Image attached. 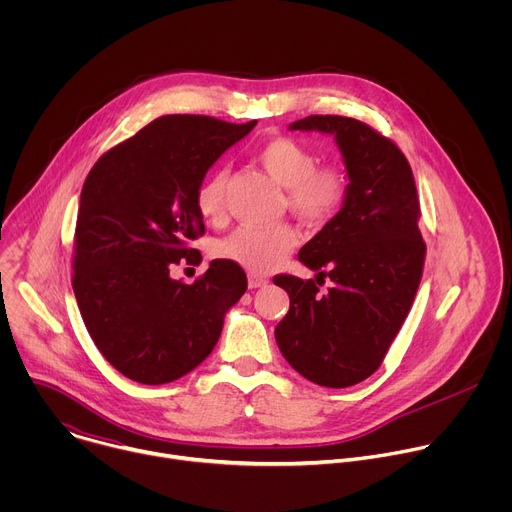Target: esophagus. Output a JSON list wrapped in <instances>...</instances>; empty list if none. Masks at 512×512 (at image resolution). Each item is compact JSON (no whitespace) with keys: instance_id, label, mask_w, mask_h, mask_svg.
<instances>
[{"instance_id":"34e87169","label":"esophagus","mask_w":512,"mask_h":512,"mask_svg":"<svg viewBox=\"0 0 512 512\" xmlns=\"http://www.w3.org/2000/svg\"><path fill=\"white\" fill-rule=\"evenodd\" d=\"M269 281L265 279V277H261V275H255V273H251L249 275V287L251 289H257V287H265Z\"/></svg>"}]
</instances>
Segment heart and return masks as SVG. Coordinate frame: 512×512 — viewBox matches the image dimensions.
<instances>
[{"mask_svg": "<svg viewBox=\"0 0 512 512\" xmlns=\"http://www.w3.org/2000/svg\"><path fill=\"white\" fill-rule=\"evenodd\" d=\"M257 160L287 190L289 210L308 223H326L346 200V172L338 166L318 168V156L296 139L277 137L267 141ZM225 186L227 172L214 170L196 190L198 212L210 223H218L225 214ZM296 245L298 233L289 225L239 227L216 245V253L253 273H267Z\"/></svg>", "mask_w": 512, "mask_h": 512, "instance_id": "heart-1", "label": "heart"}]
</instances>
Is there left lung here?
<instances>
[{
	"instance_id": "8db88e82",
	"label": "left lung",
	"mask_w": 512,
	"mask_h": 512,
	"mask_svg": "<svg viewBox=\"0 0 512 512\" xmlns=\"http://www.w3.org/2000/svg\"><path fill=\"white\" fill-rule=\"evenodd\" d=\"M289 129L334 137L348 194L298 255L318 271L316 280L333 281L327 294H319L314 279L273 277L289 294V312L277 324L275 340L302 377L342 389L381 367L417 294L425 259L417 188L401 150L367 123L310 115Z\"/></svg>"
}]
</instances>
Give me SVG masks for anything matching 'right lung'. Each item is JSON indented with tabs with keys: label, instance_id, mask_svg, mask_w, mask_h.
<instances>
[{
	"label": "right lung",
	"instance_id": "obj_1",
	"mask_svg": "<svg viewBox=\"0 0 512 512\" xmlns=\"http://www.w3.org/2000/svg\"><path fill=\"white\" fill-rule=\"evenodd\" d=\"M257 121L166 115L115 145L89 172L77 216L72 289L101 354L141 385L172 383L212 352L247 275L210 261L194 283L170 277L204 233L196 190Z\"/></svg>",
	"mask_w": 512,
	"mask_h": 512
}]
</instances>
